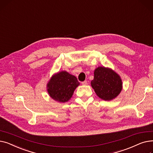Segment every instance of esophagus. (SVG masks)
Segmentation results:
<instances>
[{
    "instance_id": "obj_1",
    "label": "esophagus",
    "mask_w": 153,
    "mask_h": 153,
    "mask_svg": "<svg viewBox=\"0 0 153 153\" xmlns=\"http://www.w3.org/2000/svg\"><path fill=\"white\" fill-rule=\"evenodd\" d=\"M82 85H87V81H84L82 82Z\"/></svg>"
}]
</instances>
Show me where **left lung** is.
<instances>
[{"mask_svg":"<svg viewBox=\"0 0 153 153\" xmlns=\"http://www.w3.org/2000/svg\"><path fill=\"white\" fill-rule=\"evenodd\" d=\"M91 86L95 94L102 100L110 101L115 99L123 89L122 80L112 69L99 66L94 70Z\"/></svg>","mask_w":153,"mask_h":153,"instance_id":"8db88e82","label":"left lung"}]
</instances>
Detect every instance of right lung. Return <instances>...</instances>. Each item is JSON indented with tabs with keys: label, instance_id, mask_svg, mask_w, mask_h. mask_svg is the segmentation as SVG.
Segmentation results:
<instances>
[{
	"label": "right lung",
	"instance_id": "1",
	"mask_svg": "<svg viewBox=\"0 0 153 153\" xmlns=\"http://www.w3.org/2000/svg\"><path fill=\"white\" fill-rule=\"evenodd\" d=\"M80 85L76 76L66 71L54 74L46 84L50 97L59 103L69 101L76 88Z\"/></svg>",
	"mask_w": 153,
	"mask_h": 153
}]
</instances>
